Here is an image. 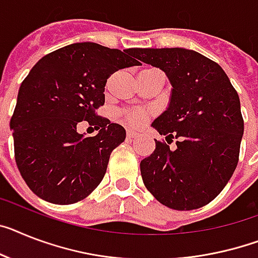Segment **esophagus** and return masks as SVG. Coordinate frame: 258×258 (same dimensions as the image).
<instances>
[{"label":"esophagus","instance_id":"1","mask_svg":"<svg viewBox=\"0 0 258 258\" xmlns=\"http://www.w3.org/2000/svg\"><path fill=\"white\" fill-rule=\"evenodd\" d=\"M138 136H139V133H136L134 130H127V138L128 139H135Z\"/></svg>","mask_w":258,"mask_h":258}]
</instances>
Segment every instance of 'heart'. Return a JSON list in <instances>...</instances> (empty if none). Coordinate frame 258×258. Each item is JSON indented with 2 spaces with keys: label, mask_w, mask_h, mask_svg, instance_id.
Instances as JSON below:
<instances>
[{
  "label": "heart",
  "mask_w": 258,
  "mask_h": 258,
  "mask_svg": "<svg viewBox=\"0 0 258 258\" xmlns=\"http://www.w3.org/2000/svg\"><path fill=\"white\" fill-rule=\"evenodd\" d=\"M124 119L134 125H140L146 122L147 112L143 110H131L124 112Z\"/></svg>",
  "instance_id": "1"
}]
</instances>
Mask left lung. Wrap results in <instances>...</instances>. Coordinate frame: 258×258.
<instances>
[{"mask_svg": "<svg viewBox=\"0 0 258 258\" xmlns=\"http://www.w3.org/2000/svg\"><path fill=\"white\" fill-rule=\"evenodd\" d=\"M133 52L169 79V103L152 127L165 139H178L176 149L156 140L152 155L140 162L143 182L170 209H199L224 189L239 161L244 134L239 94L219 64L192 49Z\"/></svg>", "mask_w": 258, "mask_h": 258, "instance_id": "left-lung-1", "label": "left lung"}]
</instances>
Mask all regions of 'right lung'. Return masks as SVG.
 Masks as SVG:
<instances>
[{"instance_id": "1", "label": "right lung", "mask_w": 258, "mask_h": 258, "mask_svg": "<svg viewBox=\"0 0 258 258\" xmlns=\"http://www.w3.org/2000/svg\"><path fill=\"white\" fill-rule=\"evenodd\" d=\"M134 49L73 43L42 57L23 80L10 130L17 166L39 198L71 205L102 181L125 130L97 115L96 109L105 103L110 75L140 64L131 57ZM82 120L97 125L99 134L77 133Z\"/></svg>"}]
</instances>
